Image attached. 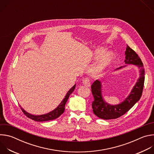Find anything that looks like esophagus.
<instances>
[{
  "label": "esophagus",
  "instance_id": "obj_1",
  "mask_svg": "<svg viewBox=\"0 0 154 154\" xmlns=\"http://www.w3.org/2000/svg\"><path fill=\"white\" fill-rule=\"evenodd\" d=\"M83 83L85 86L88 87H90L91 86V82L88 78H85L83 80Z\"/></svg>",
  "mask_w": 154,
  "mask_h": 154
}]
</instances>
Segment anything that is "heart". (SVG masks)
Returning <instances> with one entry per match:
<instances>
[{
  "label": "heart",
  "instance_id": "1",
  "mask_svg": "<svg viewBox=\"0 0 154 154\" xmlns=\"http://www.w3.org/2000/svg\"><path fill=\"white\" fill-rule=\"evenodd\" d=\"M106 51V49L105 48L102 47L95 51L96 57L99 58L90 69V72L93 75L100 74L112 63L114 59L113 54L111 52H105Z\"/></svg>",
  "mask_w": 154,
  "mask_h": 154
}]
</instances>
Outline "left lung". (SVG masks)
I'll use <instances>...</instances> for the list:
<instances>
[{"label": "left lung", "mask_w": 154, "mask_h": 154, "mask_svg": "<svg viewBox=\"0 0 154 154\" xmlns=\"http://www.w3.org/2000/svg\"><path fill=\"white\" fill-rule=\"evenodd\" d=\"M125 60L124 62L128 64H134L140 69V77L131 90L130 94L121 103L110 105L106 103L102 96L101 82L96 80L91 85V91L94 97L92 102L93 111L95 115L103 119H116L127 113L141 98L144 87L145 72L143 64L138 54L127 46L125 52ZM125 66H121L116 70L120 69Z\"/></svg>", "instance_id": "1"}]
</instances>
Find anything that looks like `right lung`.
<instances>
[{
    "instance_id": "obj_1",
    "label": "right lung",
    "mask_w": 154,
    "mask_h": 154,
    "mask_svg": "<svg viewBox=\"0 0 154 154\" xmlns=\"http://www.w3.org/2000/svg\"><path fill=\"white\" fill-rule=\"evenodd\" d=\"M75 84L68 91L66 95L65 96V97L63 99V100L61 101V102L60 103V105L55 109H54L53 111L47 113V114H45V115H31L29 113H27V112H26L24 109L23 108H20L22 111L23 112V113H24L25 115H26V116H27L28 118L35 121H38V122H43V121H51V120H53L55 119H57V118H58L61 115H62L64 112V107H65V105L68 99H69V96L71 95V94L74 91V90L75 88Z\"/></svg>"
}]
</instances>
